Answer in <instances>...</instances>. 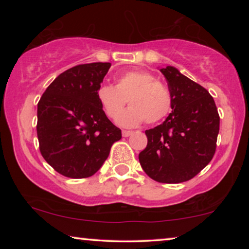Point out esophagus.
<instances>
[{
	"instance_id": "obj_1",
	"label": "esophagus",
	"mask_w": 249,
	"mask_h": 249,
	"mask_svg": "<svg viewBox=\"0 0 249 249\" xmlns=\"http://www.w3.org/2000/svg\"><path fill=\"white\" fill-rule=\"evenodd\" d=\"M130 135H132V131H130V130H124V131H122V136H124V137H129Z\"/></svg>"
}]
</instances>
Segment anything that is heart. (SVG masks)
Here are the masks:
<instances>
[{
    "label": "heart",
    "instance_id": "obj_1",
    "mask_svg": "<svg viewBox=\"0 0 249 249\" xmlns=\"http://www.w3.org/2000/svg\"><path fill=\"white\" fill-rule=\"evenodd\" d=\"M96 96L105 114L113 120L119 116L118 124L124 128L137 127L144 121L156 124L170 113L172 105L168 88L152 73L141 70L122 73L115 80V86L101 85ZM127 101L132 107L122 114Z\"/></svg>",
    "mask_w": 249,
    "mask_h": 249
}]
</instances>
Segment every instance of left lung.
I'll return each instance as SVG.
<instances>
[{
    "mask_svg": "<svg viewBox=\"0 0 249 249\" xmlns=\"http://www.w3.org/2000/svg\"><path fill=\"white\" fill-rule=\"evenodd\" d=\"M172 105L163 124L145 131L147 146L139 162L149 178L179 183L194 178L212 160L216 148L220 117L205 88L175 67L161 68Z\"/></svg>",
    "mask_w": 249,
    "mask_h": 249,
    "instance_id": "1",
    "label": "left lung"
}]
</instances>
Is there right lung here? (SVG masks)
<instances>
[{"label":"right lung","instance_id":"right-lung-1","mask_svg":"<svg viewBox=\"0 0 249 249\" xmlns=\"http://www.w3.org/2000/svg\"><path fill=\"white\" fill-rule=\"evenodd\" d=\"M111 63L80 64L59 74L37 105V136L45 161L64 177L88 178L96 173L121 139L97 100Z\"/></svg>","mask_w":249,"mask_h":249}]
</instances>
